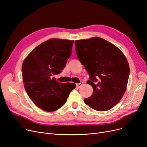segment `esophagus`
<instances>
[{"label":"esophagus","mask_w":147,"mask_h":147,"mask_svg":"<svg viewBox=\"0 0 147 147\" xmlns=\"http://www.w3.org/2000/svg\"><path fill=\"white\" fill-rule=\"evenodd\" d=\"M83 84V82H81L80 83H78V84H76V86H77V87H78V88H80L82 85Z\"/></svg>","instance_id":"esophagus-1"}]
</instances>
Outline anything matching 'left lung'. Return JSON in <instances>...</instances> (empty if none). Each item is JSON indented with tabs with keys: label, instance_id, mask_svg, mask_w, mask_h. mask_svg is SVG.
Wrapping results in <instances>:
<instances>
[{
	"label": "left lung",
	"instance_id": "left-lung-1",
	"mask_svg": "<svg viewBox=\"0 0 147 147\" xmlns=\"http://www.w3.org/2000/svg\"><path fill=\"white\" fill-rule=\"evenodd\" d=\"M77 56L90 76L87 83L93 94L84 99L98 111L109 110L124 95L130 68L123 53L115 45L99 37L75 40Z\"/></svg>",
	"mask_w": 147,
	"mask_h": 147
}]
</instances>
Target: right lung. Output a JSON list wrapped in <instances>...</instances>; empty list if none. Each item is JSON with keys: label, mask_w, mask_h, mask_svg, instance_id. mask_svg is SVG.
I'll return each mask as SVG.
<instances>
[{"label": "right lung", "mask_w": 147, "mask_h": 147, "mask_svg": "<svg viewBox=\"0 0 147 147\" xmlns=\"http://www.w3.org/2000/svg\"><path fill=\"white\" fill-rule=\"evenodd\" d=\"M74 40L51 38L36 47L23 61L22 82L33 103L44 111L58 110L66 102L74 83H59V74L70 57Z\"/></svg>", "instance_id": "right-lung-1"}]
</instances>
